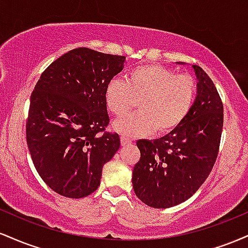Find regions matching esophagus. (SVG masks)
Here are the masks:
<instances>
[{"instance_id":"34e87169","label":"esophagus","mask_w":248,"mask_h":248,"mask_svg":"<svg viewBox=\"0 0 248 248\" xmlns=\"http://www.w3.org/2000/svg\"><path fill=\"white\" fill-rule=\"evenodd\" d=\"M130 143H132V140H130L129 138H127V136H121L122 146H127V144H130Z\"/></svg>"}]
</instances>
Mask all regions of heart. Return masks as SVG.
<instances>
[{"label":"heart","instance_id":"obj_1","mask_svg":"<svg viewBox=\"0 0 248 248\" xmlns=\"http://www.w3.org/2000/svg\"><path fill=\"white\" fill-rule=\"evenodd\" d=\"M197 95V82L186 73L161 65H141L128 72L126 81L114 78L105 88V102L116 116L126 114L135 104L140 112L114 122L116 132L126 136H144L156 130L168 134L187 118Z\"/></svg>","mask_w":248,"mask_h":248}]
</instances>
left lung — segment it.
<instances>
[{
	"label": "left lung",
	"mask_w": 248,
	"mask_h": 248,
	"mask_svg": "<svg viewBox=\"0 0 248 248\" xmlns=\"http://www.w3.org/2000/svg\"><path fill=\"white\" fill-rule=\"evenodd\" d=\"M197 96L187 118L156 140H139L141 157L133 169L134 192L148 206L167 209L189 199L204 183L217 160L224 107L205 71L192 65Z\"/></svg>",
	"instance_id": "left-lung-1"
}]
</instances>
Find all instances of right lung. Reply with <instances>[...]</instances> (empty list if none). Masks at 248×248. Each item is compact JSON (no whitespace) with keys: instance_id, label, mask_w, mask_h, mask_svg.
Returning a JSON list of instances; mask_svg holds the SVG:
<instances>
[{"instance_id":"obj_1","label":"right lung","mask_w":248,"mask_h":248,"mask_svg":"<svg viewBox=\"0 0 248 248\" xmlns=\"http://www.w3.org/2000/svg\"><path fill=\"white\" fill-rule=\"evenodd\" d=\"M124 59L73 49L51 62L31 93L28 148L43 181L64 197L94 192L104 164L120 148L119 134L106 132L109 116L104 95Z\"/></svg>"}]
</instances>
